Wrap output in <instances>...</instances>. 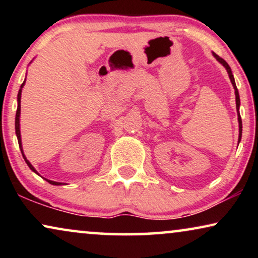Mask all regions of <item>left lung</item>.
Wrapping results in <instances>:
<instances>
[{
    "label": "left lung",
    "mask_w": 258,
    "mask_h": 258,
    "mask_svg": "<svg viewBox=\"0 0 258 258\" xmlns=\"http://www.w3.org/2000/svg\"><path fill=\"white\" fill-rule=\"evenodd\" d=\"M213 55H214V57L216 58L217 61L220 62L221 64L223 66L225 69H227V72H228V75H229V79H230V81H231V84H232V87H234V89H235V96H236V109H237V116H238V126H239V135H238V143H239V142H241V139H242V119H241V115H239V105H241V100H239V94H238L237 87H236V83H235L234 75H232V73H231V69H230V67H229L228 63L225 62L223 58H221L220 56L215 54V52H213Z\"/></svg>",
    "instance_id": "obj_1"
}]
</instances>
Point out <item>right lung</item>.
Returning a JSON list of instances; mask_svg holds the SVG:
<instances>
[{"mask_svg": "<svg viewBox=\"0 0 258 258\" xmlns=\"http://www.w3.org/2000/svg\"><path fill=\"white\" fill-rule=\"evenodd\" d=\"M31 63V62H30ZM24 83H26V80L23 81V83L21 84V88L19 90V94H17V110H16V117H15V133H16V136H17V141H19V146H20V149H21V153H22V156L24 158V161H26V163L28 167H29L31 170H33L35 174L40 175L38 172L36 171V169L33 167V164L30 163L29 161L27 160L26 155L23 153V148H22V140H21V130H20V116H21V95H22V88L24 86ZM47 179V178H44ZM47 182L50 183L52 185H61V184H64V183H59V182H55V181H50V179H47Z\"/></svg>", "mask_w": 258, "mask_h": 258, "instance_id": "add662e5", "label": "right lung"}]
</instances>
